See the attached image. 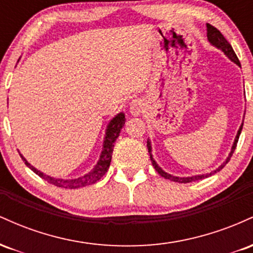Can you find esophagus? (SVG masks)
I'll list each match as a JSON object with an SVG mask.
<instances>
[{
	"label": "esophagus",
	"instance_id": "esophagus-1",
	"mask_svg": "<svg viewBox=\"0 0 253 253\" xmlns=\"http://www.w3.org/2000/svg\"><path fill=\"white\" fill-rule=\"evenodd\" d=\"M144 110V103L143 101L139 100V98H134L129 102V112L130 114L134 115V117H138L143 113Z\"/></svg>",
	"mask_w": 253,
	"mask_h": 253
}]
</instances>
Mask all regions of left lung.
Returning a JSON list of instances; mask_svg holds the SVG:
<instances>
[{"mask_svg":"<svg viewBox=\"0 0 253 253\" xmlns=\"http://www.w3.org/2000/svg\"><path fill=\"white\" fill-rule=\"evenodd\" d=\"M207 38H208V42L211 46H214V47H216L217 50H220L222 52L223 54H225L226 57L228 58L231 62H233L234 64H237L239 68H242V65H240V62L239 59H238L237 54L234 53L233 48H232L231 43H229L227 40L225 39V37L222 36L221 33H220V31H217L215 27H213V26H211L210 24H207ZM244 118H245V113H244ZM244 123V120H243ZM243 123L240 125L239 129H238L237 132V135L236 138H234V141L233 144H232V147H231V151H229L227 158L225 159V161L222 162L221 164L219 165V167L216 168V169H214L213 171H211V172H207V173H201V175H194V176H188V177H179V176H173L171 175V173H168L167 171H164L162 169L161 167H159L158 163L155 161V158H153V155H152V145H151V140L150 139H147V150H149V153H150V159L151 162H152V165L153 168H155L157 172L159 173L162 177H164V178L167 179H170V181H173V182H178V183H189V182H195V181H199V179H202V178H206V177H210L211 175H214V173H216L217 171H220L222 169L223 167H225L226 164L228 163L229 158H231L232 155H233L234 150H236L237 147V143H238V139H239V135L240 133H242V129H243Z\"/></svg>","mask_w":253,"mask_h":253,"instance_id":"left-lung-1","label":"left lung"}]
</instances>
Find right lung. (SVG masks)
Returning a JSON list of instances; mask_svg holds the SVG:
<instances>
[{
    "instance_id": "right-lung-1",
    "label": "right lung",
    "mask_w": 253,
    "mask_h": 253,
    "mask_svg": "<svg viewBox=\"0 0 253 253\" xmlns=\"http://www.w3.org/2000/svg\"><path fill=\"white\" fill-rule=\"evenodd\" d=\"M125 123H126V118H125L124 112L118 113L117 115H114V118L110 119L109 123L107 124L106 130H104L102 150H101L98 161L96 162V164L94 165V168H92L91 170L88 171L86 173H84L83 176L76 177V178H58V177L46 175L42 171L38 170L37 168H34L33 165L28 163L27 159L22 156V153L19 152L20 157L24 159L25 164L27 165L33 172H36L38 176H40L42 178L45 179V181L51 183V184L56 185V187L65 188V189H77V188H82L85 187V185L94 184V183L100 181L101 177H103L104 173H106L109 169L110 161H112L113 149H114V143L115 140H117L119 134H120V130L124 127Z\"/></svg>"
}]
</instances>
